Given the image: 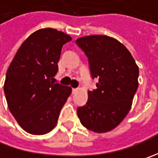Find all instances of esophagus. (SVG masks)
<instances>
[{"label":"esophagus","instance_id":"esophagus-1","mask_svg":"<svg viewBox=\"0 0 158 158\" xmlns=\"http://www.w3.org/2000/svg\"><path fill=\"white\" fill-rule=\"evenodd\" d=\"M78 90H79V89H78V88L72 89V93H73V94H76V93L77 92V91H78Z\"/></svg>","mask_w":158,"mask_h":158}]
</instances>
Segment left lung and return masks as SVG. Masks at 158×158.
<instances>
[{
  "mask_svg": "<svg viewBox=\"0 0 158 158\" xmlns=\"http://www.w3.org/2000/svg\"><path fill=\"white\" fill-rule=\"evenodd\" d=\"M76 43L88 58L91 78L98 79L97 89L88 91L87 103L77 108V115L89 130H112L130 110L138 89V66L129 51L111 37L86 36Z\"/></svg>",
  "mask_w": 158,
  "mask_h": 158,
  "instance_id": "8db88e82",
  "label": "left lung"
}]
</instances>
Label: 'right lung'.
Masks as SVG:
<instances>
[{
    "instance_id": "1",
    "label": "right lung",
    "mask_w": 158,
    "mask_h": 158,
    "mask_svg": "<svg viewBox=\"0 0 158 158\" xmlns=\"http://www.w3.org/2000/svg\"><path fill=\"white\" fill-rule=\"evenodd\" d=\"M62 31L46 28L22 44L9 65L4 93L10 112L21 127L45 135L57 124L72 89L55 82L61 48L71 41Z\"/></svg>"
}]
</instances>
